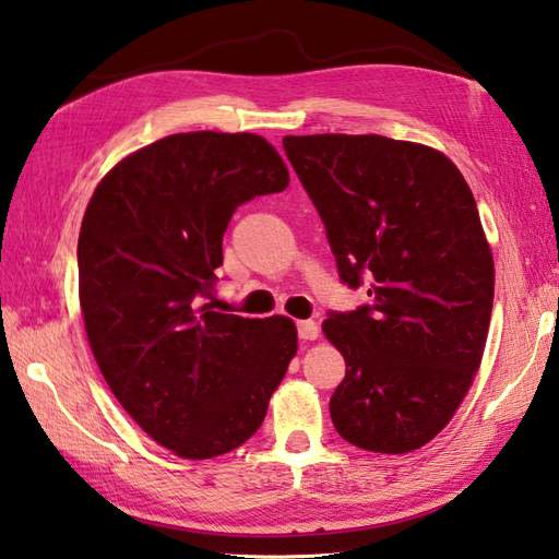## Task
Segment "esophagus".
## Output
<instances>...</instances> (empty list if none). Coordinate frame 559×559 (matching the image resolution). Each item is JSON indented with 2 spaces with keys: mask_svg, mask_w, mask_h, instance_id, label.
Here are the masks:
<instances>
[{
  "mask_svg": "<svg viewBox=\"0 0 559 559\" xmlns=\"http://www.w3.org/2000/svg\"><path fill=\"white\" fill-rule=\"evenodd\" d=\"M297 335H300L302 341H317L319 338V323L317 321H297Z\"/></svg>",
  "mask_w": 559,
  "mask_h": 559,
  "instance_id": "esophagus-1",
  "label": "esophagus"
}]
</instances>
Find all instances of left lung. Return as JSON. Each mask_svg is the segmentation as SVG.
I'll list each match as a JSON object with an SVG mask.
<instances>
[{
    "mask_svg": "<svg viewBox=\"0 0 559 559\" xmlns=\"http://www.w3.org/2000/svg\"><path fill=\"white\" fill-rule=\"evenodd\" d=\"M341 278L371 302L323 321L345 357L331 419L402 455L450 424L481 367L496 266L476 200L443 152L383 135H285Z\"/></svg>",
    "mask_w": 559,
    "mask_h": 559,
    "instance_id": "left-lung-1",
    "label": "left lung"
}]
</instances>
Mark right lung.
Listing matches in <instances>:
<instances>
[{
  "mask_svg": "<svg viewBox=\"0 0 559 559\" xmlns=\"http://www.w3.org/2000/svg\"><path fill=\"white\" fill-rule=\"evenodd\" d=\"M288 183L262 135L194 131L128 154L87 202L78 295L90 349L131 419L183 460L252 438L297 353L293 319L210 302L236 206Z\"/></svg>",
  "mask_w": 559,
  "mask_h": 559,
  "instance_id": "1",
  "label": "right lung"
}]
</instances>
